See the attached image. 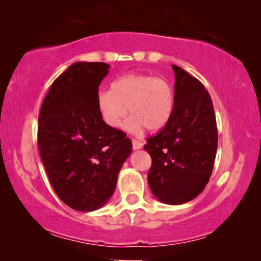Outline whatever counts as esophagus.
<instances>
[{
	"label": "esophagus",
	"mask_w": 261,
	"mask_h": 261,
	"mask_svg": "<svg viewBox=\"0 0 261 261\" xmlns=\"http://www.w3.org/2000/svg\"><path fill=\"white\" fill-rule=\"evenodd\" d=\"M132 142H133V149H139V148H141L142 146H144V142L139 141V140H137V139H133Z\"/></svg>",
	"instance_id": "34e87169"
}]
</instances>
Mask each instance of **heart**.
<instances>
[{
	"instance_id": "1",
	"label": "heart",
	"mask_w": 261,
	"mask_h": 261,
	"mask_svg": "<svg viewBox=\"0 0 261 261\" xmlns=\"http://www.w3.org/2000/svg\"><path fill=\"white\" fill-rule=\"evenodd\" d=\"M172 87L163 78L151 74H127L119 78L110 90H101L96 96V106L103 122L110 128H119L127 117L129 132L138 133L142 128L158 130L170 120L173 112Z\"/></svg>"
}]
</instances>
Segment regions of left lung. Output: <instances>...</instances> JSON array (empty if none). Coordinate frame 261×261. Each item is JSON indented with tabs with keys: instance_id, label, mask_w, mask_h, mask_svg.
Returning <instances> with one entry per match:
<instances>
[{
	"instance_id": "left-lung-1",
	"label": "left lung",
	"mask_w": 261,
	"mask_h": 261,
	"mask_svg": "<svg viewBox=\"0 0 261 261\" xmlns=\"http://www.w3.org/2000/svg\"><path fill=\"white\" fill-rule=\"evenodd\" d=\"M174 71V105L170 120L144 148L152 158L148 185L160 202L178 205L204 190L217 149V126L209 92L179 66Z\"/></svg>"
}]
</instances>
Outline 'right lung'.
Returning <instances> with one entry per match:
<instances>
[{"mask_svg":"<svg viewBox=\"0 0 261 261\" xmlns=\"http://www.w3.org/2000/svg\"><path fill=\"white\" fill-rule=\"evenodd\" d=\"M109 67L72 64L53 82L39 114L38 146L49 183L78 212H94L108 202L132 153L130 139L107 126L96 106Z\"/></svg>","mask_w":261,"mask_h":261,"instance_id":"add662e5","label":"right lung"}]
</instances>
